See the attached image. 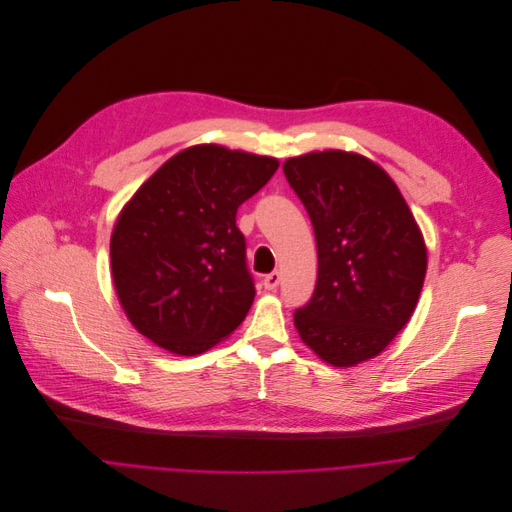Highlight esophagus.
<instances>
[{
	"label": "esophagus",
	"mask_w": 512,
	"mask_h": 512,
	"mask_svg": "<svg viewBox=\"0 0 512 512\" xmlns=\"http://www.w3.org/2000/svg\"><path fill=\"white\" fill-rule=\"evenodd\" d=\"M278 284H280V272H270V274H266L264 278H262V286L266 288V290H276L278 288Z\"/></svg>",
	"instance_id": "obj_1"
}]
</instances>
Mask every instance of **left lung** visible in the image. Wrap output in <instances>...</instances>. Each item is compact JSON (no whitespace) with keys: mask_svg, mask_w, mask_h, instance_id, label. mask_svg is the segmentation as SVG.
<instances>
[{"mask_svg":"<svg viewBox=\"0 0 512 512\" xmlns=\"http://www.w3.org/2000/svg\"><path fill=\"white\" fill-rule=\"evenodd\" d=\"M282 171L311 218L317 286L294 327L323 361L353 367L410 321L428 268L422 232L393 179L347 151L292 157Z\"/></svg>","mask_w":512,"mask_h":512,"instance_id":"left-lung-1","label":"left lung"}]
</instances>
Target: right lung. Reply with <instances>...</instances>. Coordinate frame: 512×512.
<instances>
[{
  "mask_svg": "<svg viewBox=\"0 0 512 512\" xmlns=\"http://www.w3.org/2000/svg\"><path fill=\"white\" fill-rule=\"evenodd\" d=\"M276 169L274 157L195 145L137 189L111 236V268L141 335L199 355L244 321L256 288L236 214Z\"/></svg>",
  "mask_w": 512,
  "mask_h": 512,
  "instance_id": "right-lung-1",
  "label": "right lung"
}]
</instances>
